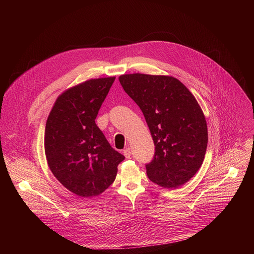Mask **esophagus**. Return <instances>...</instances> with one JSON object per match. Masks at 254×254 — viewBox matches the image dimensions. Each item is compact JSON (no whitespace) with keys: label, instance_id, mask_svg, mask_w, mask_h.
Listing matches in <instances>:
<instances>
[{"label":"esophagus","instance_id":"34e87169","mask_svg":"<svg viewBox=\"0 0 254 254\" xmlns=\"http://www.w3.org/2000/svg\"><path fill=\"white\" fill-rule=\"evenodd\" d=\"M123 154L125 155V157H126L127 159H129V158H130V156H131V152H130V149H129V148H127V149H125V150H124V152H123Z\"/></svg>","mask_w":254,"mask_h":254}]
</instances>
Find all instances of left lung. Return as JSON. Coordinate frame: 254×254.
<instances>
[{
    "instance_id": "obj_1",
    "label": "left lung",
    "mask_w": 254,
    "mask_h": 254,
    "mask_svg": "<svg viewBox=\"0 0 254 254\" xmlns=\"http://www.w3.org/2000/svg\"><path fill=\"white\" fill-rule=\"evenodd\" d=\"M120 82L140 108L155 143L148 178L167 189L182 186L200 169L207 149V124L196 98L172 76L125 74Z\"/></svg>"
}]
</instances>
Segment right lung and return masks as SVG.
I'll use <instances>...</instances> for the list:
<instances>
[{"instance_id":"right-lung-1","label":"right lung","mask_w":254,"mask_h":254,"mask_svg":"<svg viewBox=\"0 0 254 254\" xmlns=\"http://www.w3.org/2000/svg\"><path fill=\"white\" fill-rule=\"evenodd\" d=\"M115 79H90L66 90L46 123L48 166L66 189L81 197L97 196L110 187L125 160L95 124Z\"/></svg>"}]
</instances>
